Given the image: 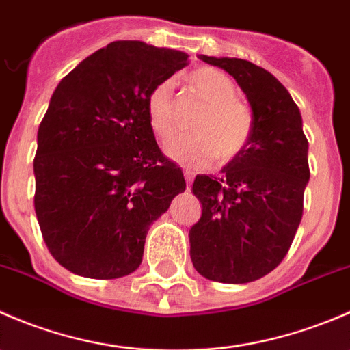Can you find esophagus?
I'll return each instance as SVG.
<instances>
[{"label":"esophagus","mask_w":350,"mask_h":350,"mask_svg":"<svg viewBox=\"0 0 350 350\" xmlns=\"http://www.w3.org/2000/svg\"><path fill=\"white\" fill-rule=\"evenodd\" d=\"M183 174H185V179H186V183H188V189H189V185H191L193 178H195V172L188 171V169H185V171H183Z\"/></svg>","instance_id":"34e87169"}]
</instances>
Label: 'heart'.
<instances>
[{
  "label": "heart",
  "mask_w": 350,
  "mask_h": 350,
  "mask_svg": "<svg viewBox=\"0 0 350 350\" xmlns=\"http://www.w3.org/2000/svg\"><path fill=\"white\" fill-rule=\"evenodd\" d=\"M188 88L204 103L189 130L172 140L167 154L188 165H203L215 157L220 164L234 161L249 146L254 133V113L237 98V86L215 67H198L186 76ZM147 120L155 135L167 142L178 125V101L171 81H161L147 94Z\"/></svg>",
  "instance_id": "heart-1"
}]
</instances>
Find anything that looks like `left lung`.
<instances>
[{
    "instance_id": "8db88e82",
    "label": "left lung",
    "mask_w": 350,
    "mask_h": 350,
    "mask_svg": "<svg viewBox=\"0 0 350 350\" xmlns=\"http://www.w3.org/2000/svg\"><path fill=\"white\" fill-rule=\"evenodd\" d=\"M200 59L234 76L252 108L254 133L220 178L196 176L193 193L203 211L189 230V254L206 280L250 283L280 266L298 230L308 140L298 107L273 74L243 59Z\"/></svg>"
}]
</instances>
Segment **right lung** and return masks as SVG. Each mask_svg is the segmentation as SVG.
<instances>
[{"label":"right lung","mask_w":350,"mask_h":350,"mask_svg":"<svg viewBox=\"0 0 350 350\" xmlns=\"http://www.w3.org/2000/svg\"><path fill=\"white\" fill-rule=\"evenodd\" d=\"M186 64L185 52L118 40L55 88L38 126L33 203L49 252L70 273H133L152 221L186 189L155 142L146 105L155 84Z\"/></svg>","instance_id":"1"}]
</instances>
